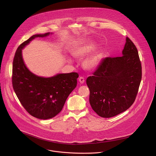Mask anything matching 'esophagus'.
Wrapping results in <instances>:
<instances>
[{"label":"esophagus","instance_id":"esophagus-1","mask_svg":"<svg viewBox=\"0 0 156 156\" xmlns=\"http://www.w3.org/2000/svg\"><path fill=\"white\" fill-rule=\"evenodd\" d=\"M79 82H80L81 84L84 83V78L83 76H80V77L79 78Z\"/></svg>","mask_w":156,"mask_h":156}]
</instances>
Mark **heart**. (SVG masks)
I'll use <instances>...</instances> for the list:
<instances>
[{
  "instance_id": "1",
  "label": "heart",
  "mask_w": 156,
  "mask_h": 156,
  "mask_svg": "<svg viewBox=\"0 0 156 156\" xmlns=\"http://www.w3.org/2000/svg\"><path fill=\"white\" fill-rule=\"evenodd\" d=\"M94 48V44H87L73 50L72 54L74 57L76 58H81L91 52ZM66 60L69 62H72V60L69 57L66 58ZM99 61L100 56L99 53L98 52H94L84 60L83 66L85 69L87 70H92L97 67L99 65Z\"/></svg>"
}]
</instances>
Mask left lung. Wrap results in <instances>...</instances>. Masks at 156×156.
<instances>
[{
    "instance_id": "left-lung-1",
    "label": "left lung",
    "mask_w": 156,
    "mask_h": 156,
    "mask_svg": "<svg viewBox=\"0 0 156 156\" xmlns=\"http://www.w3.org/2000/svg\"><path fill=\"white\" fill-rule=\"evenodd\" d=\"M122 55L104 58L93 75L86 80L90 105L101 117H112L126 110L138 94L141 64L138 50L128 37Z\"/></svg>"
}]
</instances>
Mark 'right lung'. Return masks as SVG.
Masks as SVG:
<instances>
[{
	"label": "right lung",
	"mask_w": 156,
	"mask_h": 156,
	"mask_svg": "<svg viewBox=\"0 0 156 156\" xmlns=\"http://www.w3.org/2000/svg\"><path fill=\"white\" fill-rule=\"evenodd\" d=\"M52 33L33 35L18 48L13 62L12 84L20 102L32 116L41 120L52 119L60 112L69 94L76 86L77 73H58L51 77L37 76L26 66L23 50L36 37Z\"/></svg>",
	"instance_id": "right-lung-1"
}]
</instances>
